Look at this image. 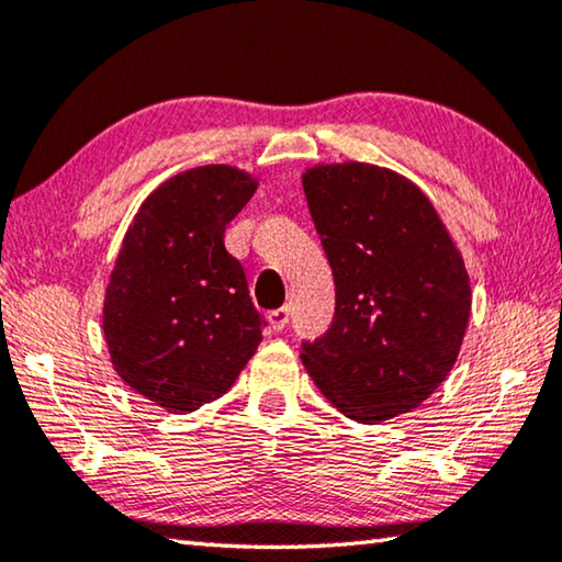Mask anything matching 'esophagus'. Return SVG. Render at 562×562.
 I'll list each match as a JSON object with an SVG mask.
<instances>
[{"label": "esophagus", "instance_id": "34e87169", "mask_svg": "<svg viewBox=\"0 0 562 562\" xmlns=\"http://www.w3.org/2000/svg\"><path fill=\"white\" fill-rule=\"evenodd\" d=\"M268 322H270L272 331H282L284 327H288V322H290V310H288V307L272 310L270 315H268Z\"/></svg>", "mask_w": 562, "mask_h": 562}]
</instances>
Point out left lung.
I'll return each instance as SVG.
<instances>
[{
    "mask_svg": "<svg viewBox=\"0 0 562 562\" xmlns=\"http://www.w3.org/2000/svg\"><path fill=\"white\" fill-rule=\"evenodd\" d=\"M302 186L337 294L302 364L351 422L414 412L449 376L469 327L461 250L424 190L392 168L317 164Z\"/></svg>",
    "mask_w": 562,
    "mask_h": 562,
    "instance_id": "obj_1",
    "label": "left lung"
}]
</instances>
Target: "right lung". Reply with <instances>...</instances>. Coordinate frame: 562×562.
<instances>
[{
  "label": "right lung",
  "mask_w": 562,
  "mask_h": 562,
  "mask_svg": "<svg viewBox=\"0 0 562 562\" xmlns=\"http://www.w3.org/2000/svg\"><path fill=\"white\" fill-rule=\"evenodd\" d=\"M258 178L225 164L160 183L133 217L103 297V337L123 384L170 414L195 412L235 384L265 319L225 225Z\"/></svg>",
  "instance_id": "1"
}]
</instances>
